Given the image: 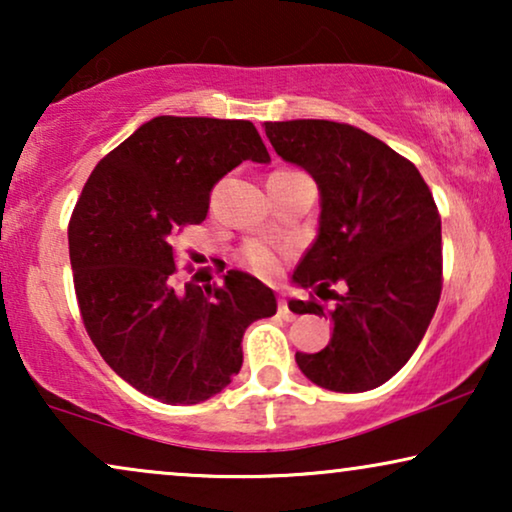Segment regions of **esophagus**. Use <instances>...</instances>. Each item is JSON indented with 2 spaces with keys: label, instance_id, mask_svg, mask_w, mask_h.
<instances>
[{
  "label": "esophagus",
  "instance_id": "34e87169",
  "mask_svg": "<svg viewBox=\"0 0 512 512\" xmlns=\"http://www.w3.org/2000/svg\"><path fill=\"white\" fill-rule=\"evenodd\" d=\"M279 317L286 319V321H293V319H296V314H293V312L289 310V303H286L284 298H279Z\"/></svg>",
  "mask_w": 512,
  "mask_h": 512
}]
</instances>
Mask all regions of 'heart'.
<instances>
[{
  "mask_svg": "<svg viewBox=\"0 0 512 512\" xmlns=\"http://www.w3.org/2000/svg\"><path fill=\"white\" fill-rule=\"evenodd\" d=\"M275 174H298V172L296 170H277ZM240 261L247 265L249 270L258 272V275H275L277 265H279V256H277V251L270 247V244L249 240L242 244Z\"/></svg>",
  "mask_w": 512,
  "mask_h": 512,
  "instance_id": "b5f03b06",
  "label": "heart"
}]
</instances>
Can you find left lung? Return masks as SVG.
I'll list each match as a JSON object with an SVG mask.
<instances>
[{
    "mask_svg": "<svg viewBox=\"0 0 512 512\" xmlns=\"http://www.w3.org/2000/svg\"><path fill=\"white\" fill-rule=\"evenodd\" d=\"M277 156L296 163L321 191L319 235L293 282L333 300H291L296 314H328L333 338L296 354L319 387L359 394L391 380L422 342L443 291L440 214L408 158L354 125L265 123ZM339 289L335 290L334 286Z\"/></svg>",
    "mask_w": 512,
    "mask_h": 512,
    "instance_id": "1",
    "label": "left lung"
}]
</instances>
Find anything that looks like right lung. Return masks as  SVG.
I'll return each instance as SVG.
<instances>
[{
	"instance_id": "add662e5",
	"label": "right lung",
	"mask_w": 512,
	"mask_h": 512,
	"mask_svg": "<svg viewBox=\"0 0 512 512\" xmlns=\"http://www.w3.org/2000/svg\"><path fill=\"white\" fill-rule=\"evenodd\" d=\"M242 160H270L254 123L158 116L97 163L69 219L90 340L116 375L163 403L226 389L247 326L277 312L272 289L240 270L177 289L174 237L205 221L216 181Z\"/></svg>"
}]
</instances>
